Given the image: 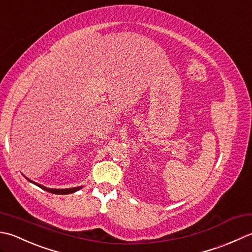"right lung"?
<instances>
[{"mask_svg": "<svg viewBox=\"0 0 252 252\" xmlns=\"http://www.w3.org/2000/svg\"><path fill=\"white\" fill-rule=\"evenodd\" d=\"M25 177H26V176H25ZM26 179H27V181H29L30 183H32V184H34V185H37L38 187H40L41 189H43V190H45V191H49V192H51V193H55V194H68V193H73V192H76L77 190H79V189L83 188V186H80V187H73V188H66V189L48 188V187H44L43 185H40V184H38V183H35V182L32 181V179L27 178V177H26Z\"/></svg>", "mask_w": 252, "mask_h": 252, "instance_id": "right-lung-1", "label": "right lung"}]
</instances>
